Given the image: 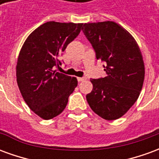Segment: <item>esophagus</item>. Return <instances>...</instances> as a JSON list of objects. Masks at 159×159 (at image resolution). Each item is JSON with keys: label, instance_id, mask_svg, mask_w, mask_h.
Wrapping results in <instances>:
<instances>
[{"label": "esophagus", "instance_id": "esophagus-1", "mask_svg": "<svg viewBox=\"0 0 159 159\" xmlns=\"http://www.w3.org/2000/svg\"><path fill=\"white\" fill-rule=\"evenodd\" d=\"M77 80L78 82H83L84 80H86V77H77Z\"/></svg>", "mask_w": 159, "mask_h": 159}]
</instances>
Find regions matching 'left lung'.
I'll list each match as a JSON object with an SVG mask.
<instances>
[{
	"label": "left lung",
	"instance_id": "8db88e82",
	"mask_svg": "<svg viewBox=\"0 0 159 159\" xmlns=\"http://www.w3.org/2000/svg\"><path fill=\"white\" fill-rule=\"evenodd\" d=\"M83 34L96 59L105 63L107 76L91 79L93 90L87 94L91 109L106 120L126 113L142 89L145 66L140 48L126 30L112 21L83 25Z\"/></svg>",
	"mask_w": 159,
	"mask_h": 159
}]
</instances>
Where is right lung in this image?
<instances>
[{"mask_svg":"<svg viewBox=\"0 0 159 159\" xmlns=\"http://www.w3.org/2000/svg\"><path fill=\"white\" fill-rule=\"evenodd\" d=\"M83 24L50 21L33 31L24 43L17 63V83L24 100L36 115L52 119L65 110L77 86L76 77L56 72L59 57L79 35Z\"/></svg>","mask_w":159,"mask_h":159,"instance_id":"obj_1","label":"right lung"}]
</instances>
